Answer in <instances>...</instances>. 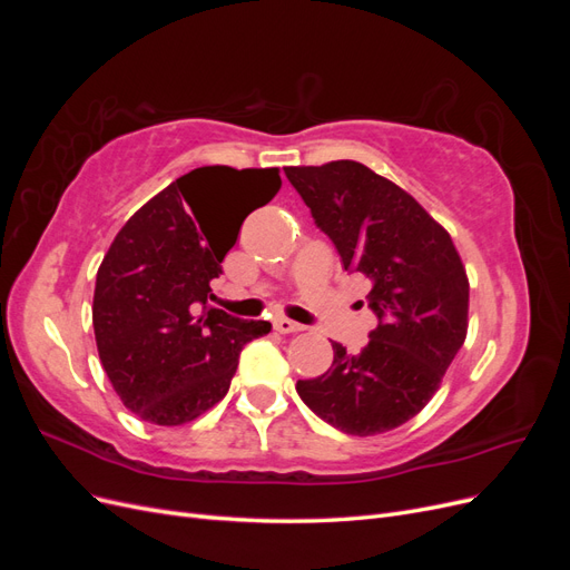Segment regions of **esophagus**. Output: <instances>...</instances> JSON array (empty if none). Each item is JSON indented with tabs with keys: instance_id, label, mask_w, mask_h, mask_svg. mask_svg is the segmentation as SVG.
<instances>
[{
	"instance_id": "esophagus-1",
	"label": "esophagus",
	"mask_w": 570,
	"mask_h": 570,
	"mask_svg": "<svg viewBox=\"0 0 570 570\" xmlns=\"http://www.w3.org/2000/svg\"><path fill=\"white\" fill-rule=\"evenodd\" d=\"M273 327H275V331H278V333H283V335L306 331V327H304L302 323H295V321H289V318H275V321H273Z\"/></svg>"
}]
</instances>
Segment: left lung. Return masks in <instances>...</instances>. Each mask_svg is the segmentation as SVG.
Masks as SVG:
<instances>
[{
	"mask_svg": "<svg viewBox=\"0 0 570 570\" xmlns=\"http://www.w3.org/2000/svg\"><path fill=\"white\" fill-rule=\"evenodd\" d=\"M285 176L333 239L344 271L371 281L377 325L361 352L333 342V366L299 381L302 402L347 435L400 428L433 400L469 331V278L440 223L358 161L289 166Z\"/></svg>",
	"mask_w": 570,
	"mask_h": 570,
	"instance_id": "1",
	"label": "left lung"
}]
</instances>
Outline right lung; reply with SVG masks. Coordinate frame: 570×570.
<instances>
[{"mask_svg":"<svg viewBox=\"0 0 570 570\" xmlns=\"http://www.w3.org/2000/svg\"><path fill=\"white\" fill-rule=\"evenodd\" d=\"M281 189L278 168L204 166L137 209L97 271L92 325L120 402L154 425H183L228 394L239 352L268 321L214 308V281L239 224L213 214L230 196L253 206Z\"/></svg>","mask_w":570,"mask_h":570,"instance_id":"1","label":"right lung"}]
</instances>
